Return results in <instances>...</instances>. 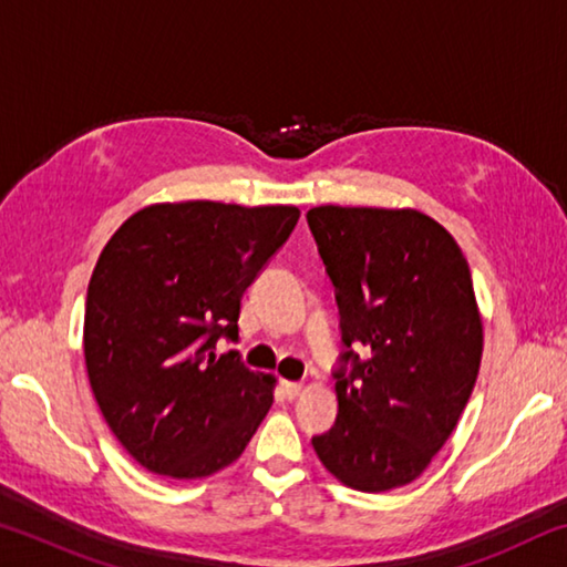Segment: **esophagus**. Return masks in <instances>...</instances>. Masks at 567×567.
Listing matches in <instances>:
<instances>
[{
    "label": "esophagus",
    "mask_w": 567,
    "mask_h": 567,
    "mask_svg": "<svg viewBox=\"0 0 567 567\" xmlns=\"http://www.w3.org/2000/svg\"><path fill=\"white\" fill-rule=\"evenodd\" d=\"M302 390H305V385L302 382H282V395L287 398V400H295L297 395H302Z\"/></svg>",
    "instance_id": "34e87169"
}]
</instances>
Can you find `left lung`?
<instances>
[{"mask_svg":"<svg viewBox=\"0 0 567 567\" xmlns=\"http://www.w3.org/2000/svg\"><path fill=\"white\" fill-rule=\"evenodd\" d=\"M338 290L350 372L338 420L312 437L342 485L385 493L425 473L475 388L483 318L455 237L420 209L322 205L307 213Z\"/></svg>","mask_w":567,"mask_h":567,"instance_id":"8db88e82","label":"left lung"}]
</instances>
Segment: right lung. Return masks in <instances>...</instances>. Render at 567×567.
<instances>
[{
    "label": "right lung",
    "mask_w": 567,
    "mask_h": 567,
    "mask_svg": "<svg viewBox=\"0 0 567 567\" xmlns=\"http://www.w3.org/2000/svg\"><path fill=\"white\" fill-rule=\"evenodd\" d=\"M300 219L292 205L187 199L142 207L104 245L84 307L94 400L150 473L197 480L243 455L277 380L217 340H237L239 300Z\"/></svg>",
    "instance_id": "right-lung-1"
}]
</instances>
